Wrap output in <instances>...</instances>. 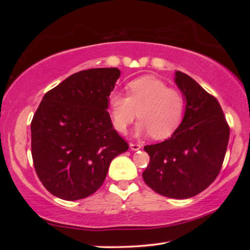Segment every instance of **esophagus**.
I'll use <instances>...</instances> for the list:
<instances>
[{"label":"esophagus","instance_id":"34e87169","mask_svg":"<svg viewBox=\"0 0 250 250\" xmlns=\"http://www.w3.org/2000/svg\"><path fill=\"white\" fill-rule=\"evenodd\" d=\"M130 149L132 151H138L141 149V145H139V143H130Z\"/></svg>","mask_w":250,"mask_h":250}]
</instances>
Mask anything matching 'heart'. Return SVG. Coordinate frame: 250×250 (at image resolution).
<instances>
[{
  "instance_id": "1",
  "label": "heart",
  "mask_w": 250,
  "mask_h": 250,
  "mask_svg": "<svg viewBox=\"0 0 250 250\" xmlns=\"http://www.w3.org/2000/svg\"><path fill=\"white\" fill-rule=\"evenodd\" d=\"M126 96L113 92L109 98L112 124L125 133L135 118H140L135 132L151 133L154 139H166L179 128L186 112L185 95L179 89L152 76L131 80L126 84Z\"/></svg>"
}]
</instances>
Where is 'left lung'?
Segmentation results:
<instances>
[{
	"instance_id": "obj_1",
	"label": "left lung",
	"mask_w": 250,
	"mask_h": 250,
	"mask_svg": "<svg viewBox=\"0 0 250 250\" xmlns=\"http://www.w3.org/2000/svg\"><path fill=\"white\" fill-rule=\"evenodd\" d=\"M175 83L188 101L184 119L171 138L146 146V184L160 195L183 200L213 183L225 159L229 125L221 104L195 80L176 71Z\"/></svg>"
}]
</instances>
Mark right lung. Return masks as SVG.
Returning <instances> with one entry per match:
<instances>
[{"label": "right lung", "mask_w": 250, "mask_h": 250, "mask_svg": "<svg viewBox=\"0 0 250 250\" xmlns=\"http://www.w3.org/2000/svg\"><path fill=\"white\" fill-rule=\"evenodd\" d=\"M118 68L69 76L45 94L31 124L36 174L49 193L66 201L94 194L110 162L129 149L108 112Z\"/></svg>", "instance_id": "obj_1"}]
</instances>
